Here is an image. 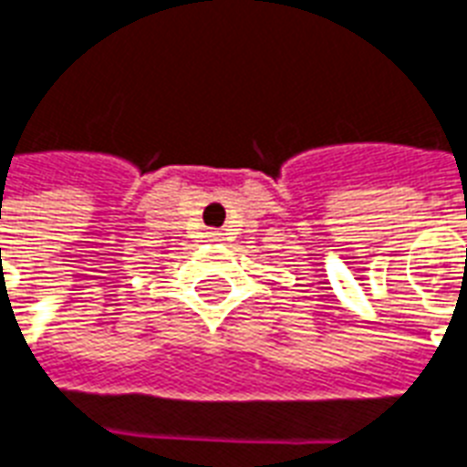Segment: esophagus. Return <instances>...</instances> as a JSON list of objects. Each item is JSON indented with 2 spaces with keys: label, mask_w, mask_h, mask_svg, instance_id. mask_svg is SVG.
I'll use <instances>...</instances> for the list:
<instances>
[{
  "label": "esophagus",
  "mask_w": 467,
  "mask_h": 467,
  "mask_svg": "<svg viewBox=\"0 0 467 467\" xmlns=\"http://www.w3.org/2000/svg\"><path fill=\"white\" fill-rule=\"evenodd\" d=\"M221 236H223V234H219V231H212V234H209V238H213V241H221Z\"/></svg>",
  "instance_id": "1"
}]
</instances>
